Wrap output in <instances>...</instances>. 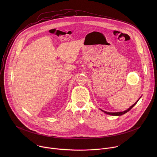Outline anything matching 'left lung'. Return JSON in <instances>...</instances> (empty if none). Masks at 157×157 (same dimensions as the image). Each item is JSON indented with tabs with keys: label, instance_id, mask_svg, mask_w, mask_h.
<instances>
[{
	"label": "left lung",
	"instance_id": "left-lung-1",
	"mask_svg": "<svg viewBox=\"0 0 157 157\" xmlns=\"http://www.w3.org/2000/svg\"><path fill=\"white\" fill-rule=\"evenodd\" d=\"M139 101V100L134 104H133L130 108H128V109H127L126 110H125V111H123V112H119V113H108V112H106V111H104V110H102L104 113H105V114H109V115H112V116H121V115H122V114H125V113H127V112H128L134 105H135L136 104H137V102Z\"/></svg>",
	"mask_w": 157,
	"mask_h": 157
}]
</instances>
